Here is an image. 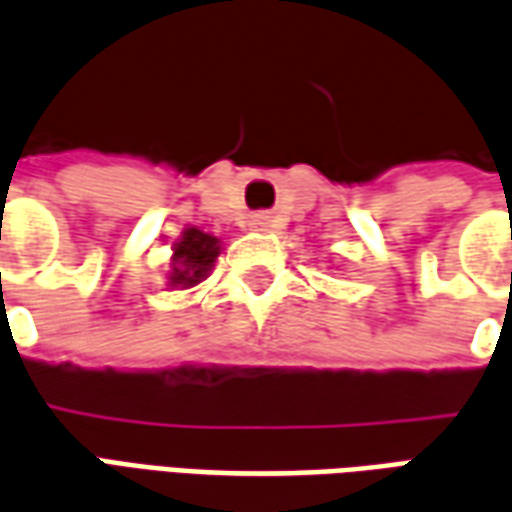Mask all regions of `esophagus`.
<instances>
[{
  "label": "esophagus",
  "instance_id": "1",
  "mask_svg": "<svg viewBox=\"0 0 512 512\" xmlns=\"http://www.w3.org/2000/svg\"><path fill=\"white\" fill-rule=\"evenodd\" d=\"M250 225H253L256 231H267V228H270V220H267V217H256Z\"/></svg>",
  "mask_w": 512,
  "mask_h": 512
}]
</instances>
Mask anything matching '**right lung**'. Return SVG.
Wrapping results in <instances>:
<instances>
[{
    "instance_id": "obj_1",
    "label": "right lung",
    "mask_w": 512,
    "mask_h": 512,
    "mask_svg": "<svg viewBox=\"0 0 512 512\" xmlns=\"http://www.w3.org/2000/svg\"><path fill=\"white\" fill-rule=\"evenodd\" d=\"M220 256V239L206 234L200 228H186L181 239L172 248V270H169V287H197L203 278L209 276L211 267Z\"/></svg>"
}]
</instances>
